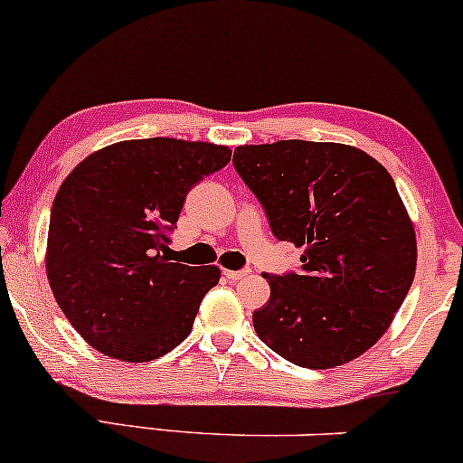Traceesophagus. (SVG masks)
<instances>
[{
	"label": "esophagus",
	"instance_id": "1",
	"mask_svg": "<svg viewBox=\"0 0 463 463\" xmlns=\"http://www.w3.org/2000/svg\"><path fill=\"white\" fill-rule=\"evenodd\" d=\"M250 270H223V277L228 279V281H240V279L248 277Z\"/></svg>",
	"mask_w": 463,
	"mask_h": 463
}]
</instances>
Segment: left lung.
Segmentation results:
<instances>
[{
    "instance_id": "obj_1",
    "label": "left lung",
    "mask_w": 463,
    "mask_h": 463,
    "mask_svg": "<svg viewBox=\"0 0 463 463\" xmlns=\"http://www.w3.org/2000/svg\"><path fill=\"white\" fill-rule=\"evenodd\" d=\"M277 240L306 248L301 274H263L270 301L257 336L307 369H332L372 349L409 294L418 241L393 177L340 142L241 145L232 156Z\"/></svg>"
}]
</instances>
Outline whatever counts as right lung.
Instances as JSON below:
<instances>
[{
	"mask_svg": "<svg viewBox=\"0 0 463 463\" xmlns=\"http://www.w3.org/2000/svg\"><path fill=\"white\" fill-rule=\"evenodd\" d=\"M231 154L213 142L123 140L80 160L59 186L45 272L65 318L96 352L146 363L189 336L222 272L174 261L166 232L191 186Z\"/></svg>",
	"mask_w": 463,
	"mask_h": 463,
	"instance_id": "right-lung-1",
	"label": "right lung"
}]
</instances>
